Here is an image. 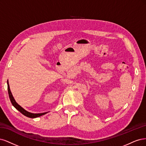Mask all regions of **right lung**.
<instances>
[{
    "label": "right lung",
    "instance_id": "right-lung-1",
    "mask_svg": "<svg viewBox=\"0 0 146 146\" xmlns=\"http://www.w3.org/2000/svg\"><path fill=\"white\" fill-rule=\"evenodd\" d=\"M7 84H8V92L9 97H10V101H11V102L12 103L13 106L15 107L17 110L19 111L21 113H22L23 115H25V116L29 117H31V118H35V117L40 116L42 115L46 114V113H47V112H46V113H30V112L27 111L23 109L21 106H20L19 105L17 104V103L15 101V99H14V98H13V96L12 95V93H11V92L10 91V86H9V84H8V81H7Z\"/></svg>",
    "mask_w": 146,
    "mask_h": 146
}]
</instances>
